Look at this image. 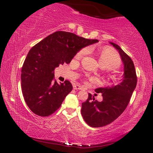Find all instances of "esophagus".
I'll use <instances>...</instances> for the list:
<instances>
[{
	"mask_svg": "<svg viewBox=\"0 0 153 153\" xmlns=\"http://www.w3.org/2000/svg\"><path fill=\"white\" fill-rule=\"evenodd\" d=\"M74 90H82V87L81 86H79V85L75 84V85H74Z\"/></svg>",
	"mask_w": 153,
	"mask_h": 153,
	"instance_id": "obj_1",
	"label": "esophagus"
}]
</instances>
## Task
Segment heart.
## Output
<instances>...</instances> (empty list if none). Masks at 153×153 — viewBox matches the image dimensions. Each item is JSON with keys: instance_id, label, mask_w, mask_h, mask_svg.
Returning <instances> with one entry per match:
<instances>
[{"instance_id": "1", "label": "heart", "mask_w": 153, "mask_h": 153, "mask_svg": "<svg viewBox=\"0 0 153 153\" xmlns=\"http://www.w3.org/2000/svg\"><path fill=\"white\" fill-rule=\"evenodd\" d=\"M87 53L86 49H82L76 54L75 58L81 59ZM98 62L100 65L105 69H115L120 66V58L114 49L105 48L98 53Z\"/></svg>"}]
</instances>
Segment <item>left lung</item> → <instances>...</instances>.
<instances>
[{
  "instance_id": "left-lung-1",
  "label": "left lung",
  "mask_w": 153,
  "mask_h": 153,
  "mask_svg": "<svg viewBox=\"0 0 153 153\" xmlns=\"http://www.w3.org/2000/svg\"><path fill=\"white\" fill-rule=\"evenodd\" d=\"M120 53L123 64V76L117 84L98 88L95 90L101 93L102 100L98 102L94 97L88 94L86 101L82 102L81 113L88 125L100 128L112 123L121 115L130 100L137 84L135 67L132 60L120 46L110 42Z\"/></svg>"
}]
</instances>
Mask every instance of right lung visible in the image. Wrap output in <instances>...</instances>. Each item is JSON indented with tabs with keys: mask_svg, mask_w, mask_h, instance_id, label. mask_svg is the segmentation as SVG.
Masks as SVG:
<instances>
[{
	"mask_svg": "<svg viewBox=\"0 0 153 153\" xmlns=\"http://www.w3.org/2000/svg\"><path fill=\"white\" fill-rule=\"evenodd\" d=\"M71 32L58 31L33 46L22 69V90L27 107L36 115L46 117L61 107L73 86L65 80L54 81V70L68 64L82 48L97 43Z\"/></svg>",
	"mask_w": 153,
	"mask_h": 153,
	"instance_id": "obj_1",
	"label": "right lung"
}]
</instances>
